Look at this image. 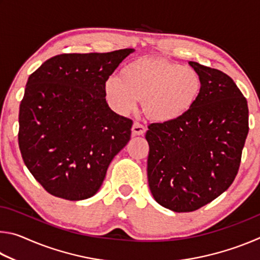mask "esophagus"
<instances>
[{
    "label": "esophagus",
    "instance_id": "1",
    "mask_svg": "<svg viewBox=\"0 0 260 260\" xmlns=\"http://www.w3.org/2000/svg\"><path fill=\"white\" fill-rule=\"evenodd\" d=\"M146 131L147 127L139 121H135L133 124V127H132V133H133V135H143L146 133Z\"/></svg>",
    "mask_w": 260,
    "mask_h": 260
}]
</instances>
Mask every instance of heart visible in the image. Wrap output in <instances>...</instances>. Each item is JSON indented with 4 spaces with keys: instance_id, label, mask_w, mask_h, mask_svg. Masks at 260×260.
Here are the masks:
<instances>
[{
    "instance_id": "1",
    "label": "heart",
    "mask_w": 260,
    "mask_h": 260,
    "mask_svg": "<svg viewBox=\"0 0 260 260\" xmlns=\"http://www.w3.org/2000/svg\"><path fill=\"white\" fill-rule=\"evenodd\" d=\"M203 82L190 68L160 57L139 58L124 68L119 78L105 82V95L118 111L127 112L143 100V111L158 122L178 120L199 101Z\"/></svg>"
}]
</instances>
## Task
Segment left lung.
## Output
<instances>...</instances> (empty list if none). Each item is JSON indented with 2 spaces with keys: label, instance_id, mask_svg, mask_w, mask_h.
Masks as SVG:
<instances>
[{
  "label": "left lung",
  "instance_id": "obj_1",
  "mask_svg": "<svg viewBox=\"0 0 260 260\" xmlns=\"http://www.w3.org/2000/svg\"><path fill=\"white\" fill-rule=\"evenodd\" d=\"M203 88L187 114L148 126V182L158 204L191 212L227 190L249 132L243 94L226 73L189 61Z\"/></svg>",
  "mask_w": 260,
  "mask_h": 260
}]
</instances>
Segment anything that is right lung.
<instances>
[{
  "instance_id": "1",
  "label": "right lung",
  "mask_w": 260,
  "mask_h": 260,
  "mask_svg": "<svg viewBox=\"0 0 260 260\" xmlns=\"http://www.w3.org/2000/svg\"><path fill=\"white\" fill-rule=\"evenodd\" d=\"M133 51L57 55L29 76L19 108V149L52 196L80 201L95 195L129 141L133 120L109 108L105 82Z\"/></svg>"
}]
</instances>
